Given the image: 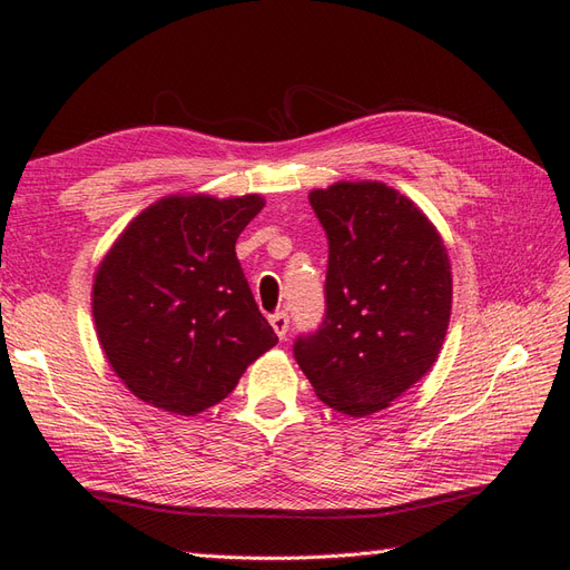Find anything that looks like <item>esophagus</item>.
Listing matches in <instances>:
<instances>
[{
    "label": "esophagus",
    "instance_id": "esophagus-1",
    "mask_svg": "<svg viewBox=\"0 0 570 570\" xmlns=\"http://www.w3.org/2000/svg\"><path fill=\"white\" fill-rule=\"evenodd\" d=\"M269 323H272V328L276 331V335L282 337V341H284L286 333H288V316H286V313H284V311H276V313H272V316H269Z\"/></svg>",
    "mask_w": 570,
    "mask_h": 570
}]
</instances>
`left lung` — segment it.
I'll return each instance as SVG.
<instances>
[{
  "mask_svg": "<svg viewBox=\"0 0 570 570\" xmlns=\"http://www.w3.org/2000/svg\"><path fill=\"white\" fill-rule=\"evenodd\" d=\"M328 237L325 316L294 357L316 396L347 416L386 409L426 374L451 321V264L409 198L377 180L313 190Z\"/></svg>",
  "mask_w": 570,
  "mask_h": 570,
  "instance_id": "left-lung-1",
  "label": "left lung"
}]
</instances>
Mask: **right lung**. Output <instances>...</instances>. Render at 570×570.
<instances>
[{
	"label": "right lung",
	"instance_id": "right-lung-1",
	"mask_svg": "<svg viewBox=\"0 0 570 570\" xmlns=\"http://www.w3.org/2000/svg\"><path fill=\"white\" fill-rule=\"evenodd\" d=\"M259 196H171L149 205L107 252L92 316L117 377L147 404L193 416L235 390L278 343L235 242Z\"/></svg>",
	"mask_w": 570,
	"mask_h": 570
}]
</instances>
